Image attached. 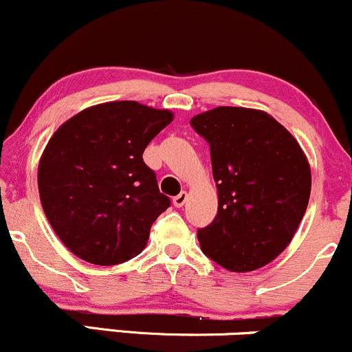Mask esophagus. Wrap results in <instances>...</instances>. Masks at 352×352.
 <instances>
[{"mask_svg": "<svg viewBox=\"0 0 352 352\" xmlns=\"http://www.w3.org/2000/svg\"><path fill=\"white\" fill-rule=\"evenodd\" d=\"M187 199H188L187 192H182V193H179V195H177V197H173V205H175L177 208L184 207L185 201H187Z\"/></svg>", "mask_w": 352, "mask_h": 352, "instance_id": "1", "label": "esophagus"}]
</instances>
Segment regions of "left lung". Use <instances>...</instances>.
Wrapping results in <instances>:
<instances>
[{"label":"left lung","mask_w":352,"mask_h":352,"mask_svg":"<svg viewBox=\"0 0 352 352\" xmlns=\"http://www.w3.org/2000/svg\"><path fill=\"white\" fill-rule=\"evenodd\" d=\"M190 125L210 144L218 212L200 248L228 272H254L292 243L308 208L311 167L298 140L260 109L220 106Z\"/></svg>","instance_id":"obj_1"}]
</instances>
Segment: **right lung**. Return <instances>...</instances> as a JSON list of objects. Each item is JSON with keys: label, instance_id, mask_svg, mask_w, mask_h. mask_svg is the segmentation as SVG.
Masks as SVG:
<instances>
[{"label": "right lung", "instance_id": "1", "mask_svg": "<svg viewBox=\"0 0 352 352\" xmlns=\"http://www.w3.org/2000/svg\"><path fill=\"white\" fill-rule=\"evenodd\" d=\"M172 120L168 109L111 100L78 112L52 134L38 165L39 199L56 235L80 260L119 265L147 246L170 200L142 153Z\"/></svg>", "mask_w": 352, "mask_h": 352}]
</instances>
